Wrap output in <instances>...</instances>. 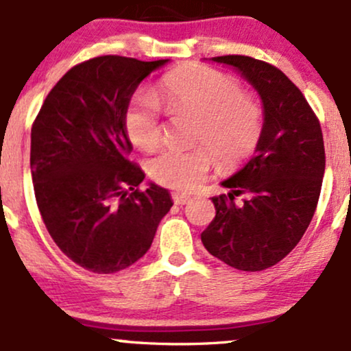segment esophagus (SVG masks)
Returning <instances> with one entry per match:
<instances>
[{
  "instance_id": "obj_1",
  "label": "esophagus",
  "mask_w": 351,
  "mask_h": 351,
  "mask_svg": "<svg viewBox=\"0 0 351 351\" xmlns=\"http://www.w3.org/2000/svg\"><path fill=\"white\" fill-rule=\"evenodd\" d=\"M171 198H173V203H175V204H186L188 201L191 199V196L186 195V193H173Z\"/></svg>"
}]
</instances>
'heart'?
Masks as SVG:
<instances>
[{"instance_id": "1", "label": "heart", "mask_w": 351, "mask_h": 351, "mask_svg": "<svg viewBox=\"0 0 351 351\" xmlns=\"http://www.w3.org/2000/svg\"><path fill=\"white\" fill-rule=\"evenodd\" d=\"M158 100L173 115L195 117L189 148H165L147 162L153 181L173 189H193L204 180L215 156L221 168H232L252 155L264 132V108L243 92L232 75L195 66L168 74ZM127 138L135 148L150 152L162 142L160 107L150 97H135L123 115Z\"/></svg>"}]
</instances>
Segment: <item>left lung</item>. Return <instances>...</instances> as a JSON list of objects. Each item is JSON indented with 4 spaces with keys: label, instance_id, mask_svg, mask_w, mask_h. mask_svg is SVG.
Wrapping results in <instances>:
<instances>
[{
    "label": "left lung",
    "instance_id": "8db88e82",
    "mask_svg": "<svg viewBox=\"0 0 351 351\" xmlns=\"http://www.w3.org/2000/svg\"><path fill=\"white\" fill-rule=\"evenodd\" d=\"M236 67L264 104V132L256 155L215 196V219L201 232L211 256L239 271L280 263L299 244L317 209L325 173L320 122L300 88L280 69L249 56H217ZM244 194L237 207L236 195Z\"/></svg>",
    "mask_w": 351,
    "mask_h": 351
}]
</instances>
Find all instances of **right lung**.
<instances>
[{
  "label": "right lung",
  "instance_id": "1",
  "mask_svg": "<svg viewBox=\"0 0 351 351\" xmlns=\"http://www.w3.org/2000/svg\"><path fill=\"white\" fill-rule=\"evenodd\" d=\"M167 59L99 56L51 88L31 128L36 203L58 247L80 267L115 274L150 249L173 206L165 188L140 183L123 115L138 84Z\"/></svg>",
  "mask_w": 351,
  "mask_h": 351
}]
</instances>
